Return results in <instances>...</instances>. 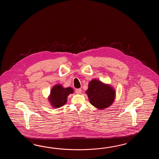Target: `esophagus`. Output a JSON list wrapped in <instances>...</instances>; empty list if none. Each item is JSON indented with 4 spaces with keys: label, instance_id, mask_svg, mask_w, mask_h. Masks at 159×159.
I'll return each mask as SVG.
<instances>
[{
    "label": "esophagus",
    "instance_id": "34e87169",
    "mask_svg": "<svg viewBox=\"0 0 159 159\" xmlns=\"http://www.w3.org/2000/svg\"><path fill=\"white\" fill-rule=\"evenodd\" d=\"M81 92H82L81 89H75V93L77 94H81Z\"/></svg>",
    "mask_w": 159,
    "mask_h": 159
}]
</instances>
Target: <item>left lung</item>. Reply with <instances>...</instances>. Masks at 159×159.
Here are the masks:
<instances>
[{
  "instance_id": "left-lung-1",
  "label": "left lung",
  "mask_w": 159,
  "mask_h": 159,
  "mask_svg": "<svg viewBox=\"0 0 159 159\" xmlns=\"http://www.w3.org/2000/svg\"><path fill=\"white\" fill-rule=\"evenodd\" d=\"M86 93L91 105L99 109L107 108L115 99L114 90L97 80L89 82Z\"/></svg>"
}]
</instances>
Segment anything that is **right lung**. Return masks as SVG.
I'll return each instance as SVG.
<instances>
[{
  "mask_svg": "<svg viewBox=\"0 0 159 159\" xmlns=\"http://www.w3.org/2000/svg\"><path fill=\"white\" fill-rule=\"evenodd\" d=\"M73 93V89L72 88H63L60 84L54 86L51 90L49 99L51 105L55 108L60 107L66 103L68 95Z\"/></svg>",
  "mask_w": 159,
  "mask_h": 159,
  "instance_id": "add662e5",
  "label": "right lung"
}]
</instances>
